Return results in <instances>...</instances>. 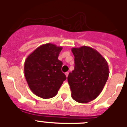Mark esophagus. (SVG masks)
I'll return each instance as SVG.
<instances>
[{
  "label": "esophagus",
  "instance_id": "1",
  "mask_svg": "<svg viewBox=\"0 0 127 127\" xmlns=\"http://www.w3.org/2000/svg\"><path fill=\"white\" fill-rule=\"evenodd\" d=\"M65 74L66 77H67V76H68V75H69V72H65Z\"/></svg>",
  "mask_w": 127,
  "mask_h": 127
}]
</instances>
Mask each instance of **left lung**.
<instances>
[{"mask_svg":"<svg viewBox=\"0 0 127 127\" xmlns=\"http://www.w3.org/2000/svg\"><path fill=\"white\" fill-rule=\"evenodd\" d=\"M74 56V69L67 81L72 97L79 103L94 100L101 93L108 79L109 66L105 58L89 46L72 48Z\"/></svg>","mask_w":127,"mask_h":127,"instance_id":"obj_1","label":"left lung"}]
</instances>
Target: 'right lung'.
Listing matches in <instances>:
<instances>
[{"label": "right lung", "instance_id": "obj_1", "mask_svg": "<svg viewBox=\"0 0 127 127\" xmlns=\"http://www.w3.org/2000/svg\"><path fill=\"white\" fill-rule=\"evenodd\" d=\"M62 46L47 43L36 48L25 61L24 73L29 88L42 98L55 97L66 76L62 72V62L58 59Z\"/></svg>", "mask_w": 127, "mask_h": 127}]
</instances>
